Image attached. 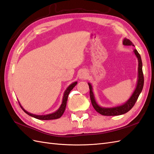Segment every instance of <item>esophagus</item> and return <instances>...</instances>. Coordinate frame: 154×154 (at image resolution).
<instances>
[{
  "label": "esophagus",
  "instance_id": "1",
  "mask_svg": "<svg viewBox=\"0 0 154 154\" xmlns=\"http://www.w3.org/2000/svg\"><path fill=\"white\" fill-rule=\"evenodd\" d=\"M79 77L80 79H85L87 77V71L85 69H82L79 72Z\"/></svg>",
  "mask_w": 154,
  "mask_h": 154
}]
</instances>
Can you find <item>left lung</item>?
<instances>
[{"mask_svg":"<svg viewBox=\"0 0 154 154\" xmlns=\"http://www.w3.org/2000/svg\"><path fill=\"white\" fill-rule=\"evenodd\" d=\"M123 43L124 45L127 46H134L129 39L125 38L123 40ZM134 52L137 56L138 60V83L137 88H136L135 91L133 95L131 96V97L129 98V100L123 105L116 107V108H101L100 107L97 103H96L94 96L92 92V86L90 83H88L89 86V89H90V98L92 105L93 106L94 109L101 114L102 116H119L122 115V114L128 112V111H130L133 107L134 106L136 102L138 100V98L139 95H140V92L142 91L143 86H144V74H143L142 71V62L141 60V57L140 54L138 52L137 49H134Z\"/></svg>","mask_w":154,"mask_h":154,"instance_id":"8db88e82","label":"left lung"}]
</instances>
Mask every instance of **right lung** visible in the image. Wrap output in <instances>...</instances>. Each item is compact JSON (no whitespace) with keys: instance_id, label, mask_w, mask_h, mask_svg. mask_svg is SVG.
I'll return each instance as SVG.
<instances>
[{"instance_id":"right-lung-1","label":"right lung","mask_w":154,"mask_h":154,"mask_svg":"<svg viewBox=\"0 0 154 154\" xmlns=\"http://www.w3.org/2000/svg\"><path fill=\"white\" fill-rule=\"evenodd\" d=\"M77 82H75V83L70 85L69 87H67V88L66 89V91H65V92H64L62 105H61L60 108L58 109V111H56L55 113H53L52 114H48V115H46V116H37V115H34V114H31L30 113L26 112V111L25 110L22 108V107L21 106L20 103H19V104H20V106L21 107V108L24 111L25 113H26L27 115H29V116H30L31 117L36 118V119H41V120H51V119H58V118L62 117V116L63 115V113H64V111H65V109H66V104H67V98H68V96L69 94V92L73 88V87H75V86L77 85Z\"/></svg>"}]
</instances>
